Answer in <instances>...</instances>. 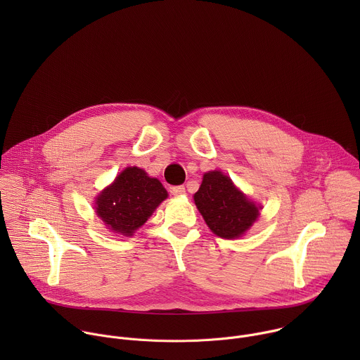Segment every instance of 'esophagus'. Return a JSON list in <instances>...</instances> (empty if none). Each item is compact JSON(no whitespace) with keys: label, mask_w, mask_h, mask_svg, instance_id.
I'll return each instance as SVG.
<instances>
[{"label":"esophagus","mask_w":360,"mask_h":360,"mask_svg":"<svg viewBox=\"0 0 360 360\" xmlns=\"http://www.w3.org/2000/svg\"><path fill=\"white\" fill-rule=\"evenodd\" d=\"M171 193H172V195H184V193H185V186H184V185L172 186V188H171Z\"/></svg>","instance_id":"esophagus-1"}]
</instances>
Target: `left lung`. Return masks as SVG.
Segmentation results:
<instances>
[{"label": "left lung", "instance_id": "8db88e82", "mask_svg": "<svg viewBox=\"0 0 360 360\" xmlns=\"http://www.w3.org/2000/svg\"><path fill=\"white\" fill-rule=\"evenodd\" d=\"M195 205L210 229L225 239L242 236L259 215V208L250 202L219 171L203 175L198 192L193 195Z\"/></svg>", "mask_w": 360, "mask_h": 360}]
</instances>
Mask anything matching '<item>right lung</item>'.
Wrapping results in <instances>:
<instances>
[{
	"label": "right lung",
	"instance_id": "1",
	"mask_svg": "<svg viewBox=\"0 0 360 360\" xmlns=\"http://www.w3.org/2000/svg\"><path fill=\"white\" fill-rule=\"evenodd\" d=\"M167 196V189L157 178H149L143 169L131 167L101 192L95 210L111 231L131 236Z\"/></svg>",
	"mask_w": 360,
	"mask_h": 360
}]
</instances>
